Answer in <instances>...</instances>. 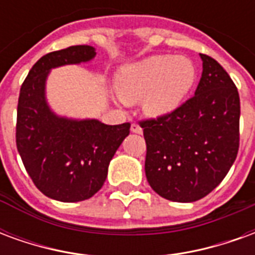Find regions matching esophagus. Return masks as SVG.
Listing matches in <instances>:
<instances>
[{"instance_id": "34e87169", "label": "esophagus", "mask_w": 255, "mask_h": 255, "mask_svg": "<svg viewBox=\"0 0 255 255\" xmlns=\"http://www.w3.org/2000/svg\"><path fill=\"white\" fill-rule=\"evenodd\" d=\"M131 131L135 133H142V131H143V129H142V127H140L139 124H136V123H132V124H131Z\"/></svg>"}]
</instances>
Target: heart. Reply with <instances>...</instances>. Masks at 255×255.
<instances>
[{
	"mask_svg": "<svg viewBox=\"0 0 255 255\" xmlns=\"http://www.w3.org/2000/svg\"><path fill=\"white\" fill-rule=\"evenodd\" d=\"M197 78L194 64L184 57L160 54L126 65L116 78L117 94L124 102L142 98L150 116H164L180 105Z\"/></svg>",
	"mask_w": 255,
	"mask_h": 255,
	"instance_id": "heart-1",
	"label": "heart"
}]
</instances>
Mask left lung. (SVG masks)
Instances as JSON below:
<instances>
[{
  "label": "left lung",
  "instance_id": "obj_1",
  "mask_svg": "<svg viewBox=\"0 0 255 255\" xmlns=\"http://www.w3.org/2000/svg\"><path fill=\"white\" fill-rule=\"evenodd\" d=\"M195 95L164 116L143 119L144 172L150 187L175 202H194L219 186L239 150L241 100L214 58L201 53Z\"/></svg>",
  "mask_w": 255,
  "mask_h": 255
}]
</instances>
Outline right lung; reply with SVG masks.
Returning <instances> with one entry per match:
<instances>
[{"instance_id": "right-lung-1", "label": "right lung", "mask_w": 255, "mask_h": 255, "mask_svg": "<svg viewBox=\"0 0 255 255\" xmlns=\"http://www.w3.org/2000/svg\"><path fill=\"white\" fill-rule=\"evenodd\" d=\"M94 56V47L87 45L47 53L34 64L20 89L17 151L36 188L61 202L84 201L101 190L109 162L131 127L129 123L106 126L98 120H68L56 116L46 105L49 71Z\"/></svg>"}]
</instances>
